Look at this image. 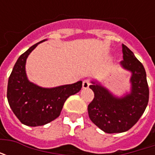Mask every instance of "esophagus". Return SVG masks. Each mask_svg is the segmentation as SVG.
Listing matches in <instances>:
<instances>
[{
  "mask_svg": "<svg viewBox=\"0 0 155 155\" xmlns=\"http://www.w3.org/2000/svg\"><path fill=\"white\" fill-rule=\"evenodd\" d=\"M90 84H91V82L89 80H84L82 83V87H83V89H87L90 86Z\"/></svg>",
  "mask_w": 155,
  "mask_h": 155,
  "instance_id": "esophagus-1",
  "label": "esophagus"
}]
</instances>
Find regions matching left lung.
<instances>
[{"label": "left lung", "mask_w": 155, "mask_h": 155, "mask_svg": "<svg viewBox=\"0 0 155 155\" xmlns=\"http://www.w3.org/2000/svg\"><path fill=\"white\" fill-rule=\"evenodd\" d=\"M124 61L120 65L130 71V91L116 96L96 80L90 85L94 97L88 105L91 120L108 134L123 133L135 124L149 102V86L144 67L132 51L122 45Z\"/></svg>", "instance_id": "1"}]
</instances>
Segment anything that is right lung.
<instances>
[{
    "label": "right lung",
    "mask_w": 155,
    "mask_h": 155,
    "mask_svg": "<svg viewBox=\"0 0 155 155\" xmlns=\"http://www.w3.org/2000/svg\"><path fill=\"white\" fill-rule=\"evenodd\" d=\"M40 41L18 58L8 80L7 100L13 113L23 124L41 126L55 120L61 114L64 102L82 87L80 81L71 84L44 88L29 81L25 72L26 59Z\"/></svg>",
    "instance_id": "obj_1"
}]
</instances>
